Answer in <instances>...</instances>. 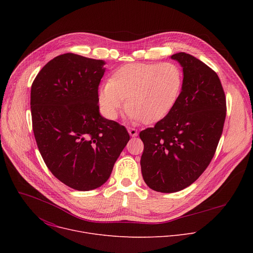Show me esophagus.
Returning <instances> with one entry per match:
<instances>
[{
    "mask_svg": "<svg viewBox=\"0 0 253 253\" xmlns=\"http://www.w3.org/2000/svg\"><path fill=\"white\" fill-rule=\"evenodd\" d=\"M128 132H129L130 136H132V137H136V136L138 135V131H137V129L132 128V127H128Z\"/></svg>",
    "mask_w": 253,
    "mask_h": 253,
    "instance_id": "1",
    "label": "esophagus"
}]
</instances>
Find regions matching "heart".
<instances>
[{"label": "heart", "instance_id": "obj_1", "mask_svg": "<svg viewBox=\"0 0 253 253\" xmlns=\"http://www.w3.org/2000/svg\"><path fill=\"white\" fill-rule=\"evenodd\" d=\"M182 85V71L175 63L128 64L116 70L101 87L99 102L104 114L116 119L127 99L130 119L155 123L173 109Z\"/></svg>", "mask_w": 253, "mask_h": 253}]
</instances>
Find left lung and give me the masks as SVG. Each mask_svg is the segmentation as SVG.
Returning a JSON list of instances; mask_svg holds the SVG:
<instances>
[{
	"label": "left lung",
	"instance_id": "8db88e82",
	"mask_svg": "<svg viewBox=\"0 0 253 253\" xmlns=\"http://www.w3.org/2000/svg\"><path fill=\"white\" fill-rule=\"evenodd\" d=\"M171 59L183 68L181 93L166 117L139 134L144 144L143 179L162 193L188 187L204 172L217 148L226 116V98L217 74L183 52Z\"/></svg>",
	"mask_w": 253,
	"mask_h": 253
}]
</instances>
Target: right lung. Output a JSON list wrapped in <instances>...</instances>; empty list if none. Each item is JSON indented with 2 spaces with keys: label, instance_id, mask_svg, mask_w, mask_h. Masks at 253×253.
<instances>
[{
  "label": "right lung",
  "instance_id": "add662e5",
  "mask_svg": "<svg viewBox=\"0 0 253 253\" xmlns=\"http://www.w3.org/2000/svg\"><path fill=\"white\" fill-rule=\"evenodd\" d=\"M105 62L73 53L55 57L31 88L32 125L52 174L67 186L89 191L103 185L130 136L99 112Z\"/></svg>",
  "mask_w": 253,
  "mask_h": 253
}]
</instances>
